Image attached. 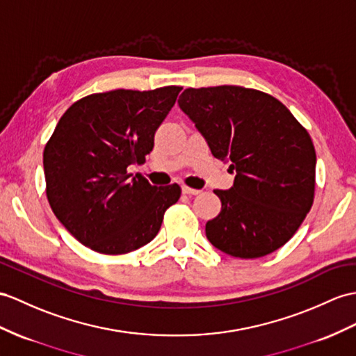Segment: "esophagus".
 I'll return each instance as SVG.
<instances>
[{
	"label": "esophagus",
	"instance_id": "obj_1",
	"mask_svg": "<svg viewBox=\"0 0 356 356\" xmlns=\"http://www.w3.org/2000/svg\"><path fill=\"white\" fill-rule=\"evenodd\" d=\"M183 193L184 195H188V196H195V195H199L201 193V190H196V188H190V187H183Z\"/></svg>",
	"mask_w": 356,
	"mask_h": 356
}]
</instances>
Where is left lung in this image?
Segmentation results:
<instances>
[{
	"mask_svg": "<svg viewBox=\"0 0 356 356\" xmlns=\"http://www.w3.org/2000/svg\"><path fill=\"white\" fill-rule=\"evenodd\" d=\"M178 106L216 159L236 172L205 234L222 252L259 258L294 236L311 210L316 151L308 131L270 95L240 86L186 89Z\"/></svg>",
	"mask_w": 356,
	"mask_h": 356,
	"instance_id": "1",
	"label": "left lung"
}]
</instances>
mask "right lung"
<instances>
[{"instance_id":"obj_1","label":"right lung","mask_w":356,"mask_h":356,"mask_svg":"<svg viewBox=\"0 0 356 356\" xmlns=\"http://www.w3.org/2000/svg\"><path fill=\"white\" fill-rule=\"evenodd\" d=\"M183 88L111 90L76 101L43 151L48 202L60 223L101 254H127L157 236L178 184L151 186L128 168L154 148L157 128Z\"/></svg>"}]
</instances>
